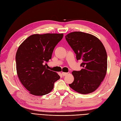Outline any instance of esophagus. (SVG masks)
Returning <instances> with one entry per match:
<instances>
[{
    "label": "esophagus",
    "mask_w": 121,
    "mask_h": 121,
    "mask_svg": "<svg viewBox=\"0 0 121 121\" xmlns=\"http://www.w3.org/2000/svg\"><path fill=\"white\" fill-rule=\"evenodd\" d=\"M62 75H63V76H66L67 74H68V73H65V72H62Z\"/></svg>",
    "instance_id": "1"
}]
</instances>
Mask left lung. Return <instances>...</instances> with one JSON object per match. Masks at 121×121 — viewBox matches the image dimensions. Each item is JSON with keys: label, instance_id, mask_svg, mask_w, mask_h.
Instances as JSON below:
<instances>
[{"label": "left lung", "instance_id": "8db88e82", "mask_svg": "<svg viewBox=\"0 0 121 121\" xmlns=\"http://www.w3.org/2000/svg\"><path fill=\"white\" fill-rule=\"evenodd\" d=\"M69 44L82 63L80 71H73L74 80L69 86L83 94L96 90L107 74V53L96 36L82 32H73L65 36Z\"/></svg>", "mask_w": 121, "mask_h": 121}]
</instances>
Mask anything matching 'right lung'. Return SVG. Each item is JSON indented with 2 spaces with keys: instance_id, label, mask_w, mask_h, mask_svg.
I'll return each mask as SVG.
<instances>
[{
  "instance_id": "add662e5",
  "label": "right lung",
  "mask_w": 121,
  "mask_h": 121,
  "mask_svg": "<svg viewBox=\"0 0 121 121\" xmlns=\"http://www.w3.org/2000/svg\"><path fill=\"white\" fill-rule=\"evenodd\" d=\"M64 34H33L22 43L16 56L17 75L21 83L30 94L42 96L49 93L54 83L60 79L56 72L47 69L54 47Z\"/></svg>"
}]
</instances>
